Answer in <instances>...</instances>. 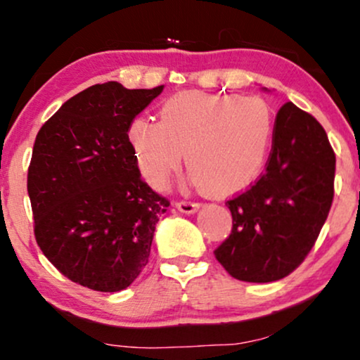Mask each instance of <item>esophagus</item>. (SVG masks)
Masks as SVG:
<instances>
[{"instance_id": "esophagus-1", "label": "esophagus", "mask_w": 360, "mask_h": 360, "mask_svg": "<svg viewBox=\"0 0 360 360\" xmlns=\"http://www.w3.org/2000/svg\"><path fill=\"white\" fill-rule=\"evenodd\" d=\"M176 207L181 211V213H194V211L199 210V202L194 201H176Z\"/></svg>"}]
</instances>
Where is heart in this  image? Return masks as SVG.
Listing matches in <instances>:
<instances>
[{
  "instance_id": "1",
  "label": "heart",
  "mask_w": 360,
  "mask_h": 360,
  "mask_svg": "<svg viewBox=\"0 0 360 360\" xmlns=\"http://www.w3.org/2000/svg\"><path fill=\"white\" fill-rule=\"evenodd\" d=\"M274 131L275 117L262 98L186 90L159 105V122L131 120L127 141L153 188L167 184L186 153L193 183L229 196L257 179Z\"/></svg>"
}]
</instances>
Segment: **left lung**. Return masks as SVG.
I'll return each instance as SVG.
<instances>
[{
  "label": "left lung",
  "mask_w": 360,
  "mask_h": 360,
  "mask_svg": "<svg viewBox=\"0 0 360 360\" xmlns=\"http://www.w3.org/2000/svg\"><path fill=\"white\" fill-rule=\"evenodd\" d=\"M335 153L314 115L287 102L275 119L266 169L228 199L233 228L214 257L233 278H285L314 248L333 201Z\"/></svg>",
  "instance_id": "obj_1"
}]
</instances>
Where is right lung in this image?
<instances>
[{"label": "right lung", "instance_id": "add662e5", "mask_svg": "<svg viewBox=\"0 0 360 360\" xmlns=\"http://www.w3.org/2000/svg\"><path fill=\"white\" fill-rule=\"evenodd\" d=\"M162 89L92 85L34 139L27 184L34 240L82 287L119 292L149 263L155 223L171 202L141 179L127 127Z\"/></svg>", "mask_w": 360, "mask_h": 360}]
</instances>
